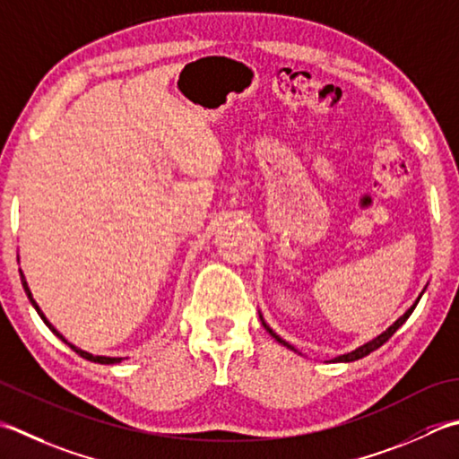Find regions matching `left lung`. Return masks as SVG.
Instances as JSON below:
<instances>
[{"label": "left lung", "mask_w": 459, "mask_h": 459, "mask_svg": "<svg viewBox=\"0 0 459 459\" xmlns=\"http://www.w3.org/2000/svg\"><path fill=\"white\" fill-rule=\"evenodd\" d=\"M421 294H424V292H421ZM421 294L418 296V299H416V302L414 304H411V307L406 310V312H403L402 314V316L396 320V322H394V325L388 328V330H384L382 332V334L380 336H376L374 340H370V342H366L364 346H360V348H356V350H352V352H348V354H342V356H336L334 358V360H332V362H354V360H360V358H364V356H368V354H370V352H374V350H378L382 344H385V342H388V340L394 336V332H396L402 325H403V322H406L408 318H410V314L411 312H414V308L418 307V302H420V299H421ZM260 320H263V314H260ZM263 325H264V328H266V332H268V334H271L274 340H276V342H281L282 346H286V348H290V350H294V346H290L289 342H286V340H282L281 336H278L276 334V332L271 328V326H268L266 325V322L263 320ZM294 352H296V350H294Z\"/></svg>", "instance_id": "obj_1"}]
</instances>
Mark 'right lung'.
Instances as JSON below:
<instances>
[{
  "mask_svg": "<svg viewBox=\"0 0 459 459\" xmlns=\"http://www.w3.org/2000/svg\"><path fill=\"white\" fill-rule=\"evenodd\" d=\"M20 276H22V284H23V289H25V294H27V299H30V302L33 304V308L35 310H38V314H39V316H41V320L45 322V325H48L49 326V330L53 332V334H56L57 338H61L63 340V342H65L71 350H74V352H77L81 358H85V360H89V362H97V364H119L121 360H123V358H109V356H93V354H89V352H85V350H81V348H77V346H74V344H71V342H67V340L65 338H63V334H59V332L56 330V328H53L51 326V322L48 320V318H45V314L41 312V308L38 307V302H35L33 300V294H31V290H30V286H27V281H25V276H23V273L20 271Z\"/></svg>",
  "mask_w": 459,
  "mask_h": 459,
  "instance_id": "obj_1",
  "label": "right lung"
}]
</instances>
